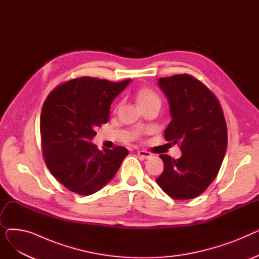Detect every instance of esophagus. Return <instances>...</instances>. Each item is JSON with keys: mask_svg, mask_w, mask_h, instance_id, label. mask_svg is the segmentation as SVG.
Here are the masks:
<instances>
[{"mask_svg": "<svg viewBox=\"0 0 259 259\" xmlns=\"http://www.w3.org/2000/svg\"><path fill=\"white\" fill-rule=\"evenodd\" d=\"M138 154H139V156H141L142 158H149V157H151V153L148 152V151H145V150H139V151H138Z\"/></svg>", "mask_w": 259, "mask_h": 259, "instance_id": "esophagus-1", "label": "esophagus"}]
</instances>
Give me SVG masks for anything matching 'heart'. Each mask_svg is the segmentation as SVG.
Returning a JSON list of instances; mask_svg holds the SVG:
<instances>
[{
	"mask_svg": "<svg viewBox=\"0 0 259 259\" xmlns=\"http://www.w3.org/2000/svg\"><path fill=\"white\" fill-rule=\"evenodd\" d=\"M137 101L141 107H145L153 103H160L158 95L150 88L143 87L137 92Z\"/></svg>",
	"mask_w": 259,
	"mask_h": 259,
	"instance_id": "obj_1",
	"label": "heart"
}]
</instances>
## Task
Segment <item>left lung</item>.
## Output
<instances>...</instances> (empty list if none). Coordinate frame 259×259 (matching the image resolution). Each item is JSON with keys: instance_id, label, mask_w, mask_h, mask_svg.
Wrapping results in <instances>:
<instances>
[{"instance_id": "obj_1", "label": "left lung", "mask_w": 259, "mask_h": 259, "mask_svg": "<svg viewBox=\"0 0 259 259\" xmlns=\"http://www.w3.org/2000/svg\"><path fill=\"white\" fill-rule=\"evenodd\" d=\"M158 86L172 117L165 139L179 144L183 154L179 159L160 154L164 171L155 181L170 197L191 199L214 181L225 157L228 132L223 109L215 95L190 74L160 77Z\"/></svg>"}]
</instances>
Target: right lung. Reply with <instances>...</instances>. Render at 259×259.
<instances>
[{
	"label": "right lung",
	"instance_id": "right-lung-1",
	"mask_svg": "<svg viewBox=\"0 0 259 259\" xmlns=\"http://www.w3.org/2000/svg\"><path fill=\"white\" fill-rule=\"evenodd\" d=\"M83 76L54 88L40 113V140L46 166L64 187L90 195L112 180L128 155L125 147L113 150L91 143L94 129L106 124L110 105L130 83Z\"/></svg>",
	"mask_w": 259,
	"mask_h": 259
}]
</instances>
